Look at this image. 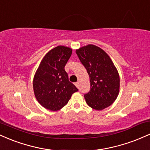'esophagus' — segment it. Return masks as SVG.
I'll return each instance as SVG.
<instances>
[{
  "mask_svg": "<svg viewBox=\"0 0 150 150\" xmlns=\"http://www.w3.org/2000/svg\"><path fill=\"white\" fill-rule=\"evenodd\" d=\"M75 86H76V87H77V88H78V87H79V82H75Z\"/></svg>",
  "mask_w": 150,
  "mask_h": 150,
  "instance_id": "obj_1",
  "label": "esophagus"
}]
</instances>
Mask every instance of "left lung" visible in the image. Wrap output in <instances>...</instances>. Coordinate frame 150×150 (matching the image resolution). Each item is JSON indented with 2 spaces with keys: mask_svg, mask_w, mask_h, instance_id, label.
<instances>
[{
  "mask_svg": "<svg viewBox=\"0 0 150 150\" xmlns=\"http://www.w3.org/2000/svg\"><path fill=\"white\" fill-rule=\"evenodd\" d=\"M90 80L86 103L95 110H103L114 102L119 94L120 77L112 60L103 49L88 44L76 50Z\"/></svg>",
  "mask_w": 150,
  "mask_h": 150,
  "instance_id": "8db88e82",
  "label": "left lung"
}]
</instances>
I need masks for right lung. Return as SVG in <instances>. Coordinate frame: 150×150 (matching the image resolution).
Segmentation results:
<instances>
[{"label": "right lung", "instance_id": "1", "mask_svg": "<svg viewBox=\"0 0 150 150\" xmlns=\"http://www.w3.org/2000/svg\"><path fill=\"white\" fill-rule=\"evenodd\" d=\"M73 50L58 46L43 58L33 79L36 99L43 107L58 111L68 104L72 94L78 89L68 80L65 65Z\"/></svg>", "mask_w": 150, "mask_h": 150}]
</instances>
